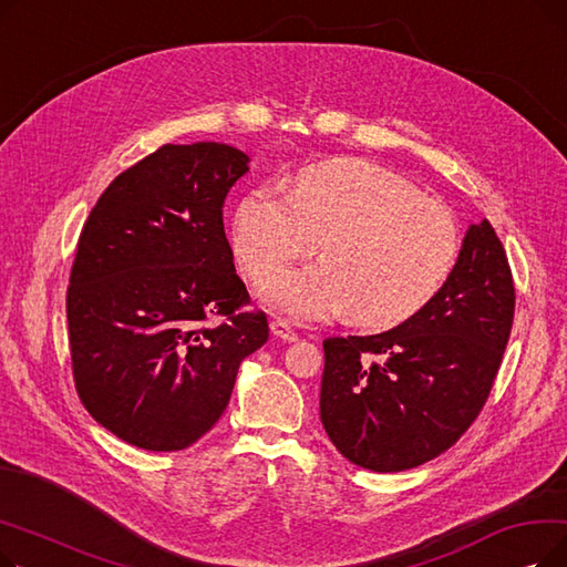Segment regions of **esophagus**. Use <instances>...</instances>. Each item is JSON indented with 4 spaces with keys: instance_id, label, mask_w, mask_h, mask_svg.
Returning a JSON list of instances; mask_svg holds the SVG:
<instances>
[{
    "instance_id": "34e87169",
    "label": "esophagus",
    "mask_w": 567,
    "mask_h": 567,
    "mask_svg": "<svg viewBox=\"0 0 567 567\" xmlns=\"http://www.w3.org/2000/svg\"><path fill=\"white\" fill-rule=\"evenodd\" d=\"M271 333L278 340H285V342H296V340H299V336H296V331L291 329V326L285 319H274L271 321Z\"/></svg>"
}]
</instances>
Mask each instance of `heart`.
<instances>
[{"mask_svg":"<svg viewBox=\"0 0 567 567\" xmlns=\"http://www.w3.org/2000/svg\"><path fill=\"white\" fill-rule=\"evenodd\" d=\"M317 241L323 261L276 276L264 299L306 319L349 312L374 329L423 310L449 282L462 248L449 206L361 158L301 169L289 195L259 186L238 199L231 244L255 282L312 255Z\"/></svg>","mask_w":567,"mask_h":567,"instance_id":"obj_1","label":"heart"}]
</instances>
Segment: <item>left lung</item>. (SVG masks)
<instances>
[{
	"label": "left lung",
	"mask_w": 567,
	"mask_h": 567,
	"mask_svg": "<svg viewBox=\"0 0 567 567\" xmlns=\"http://www.w3.org/2000/svg\"><path fill=\"white\" fill-rule=\"evenodd\" d=\"M513 315L508 257L481 220L423 310L377 336L323 340L319 413L336 449L377 473L449 451L487 402Z\"/></svg>",
	"instance_id": "8db88e82"
}]
</instances>
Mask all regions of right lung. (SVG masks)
<instances>
[{"label":"right lung","instance_id":"1","mask_svg":"<svg viewBox=\"0 0 567 567\" xmlns=\"http://www.w3.org/2000/svg\"><path fill=\"white\" fill-rule=\"evenodd\" d=\"M248 154L165 144L118 174L89 214L66 293L75 389L107 432L184 451L223 415L238 365L268 340L248 306L223 206Z\"/></svg>","mask_w":567,"mask_h":567}]
</instances>
